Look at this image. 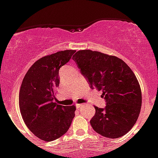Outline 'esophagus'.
<instances>
[{"mask_svg":"<svg viewBox=\"0 0 158 158\" xmlns=\"http://www.w3.org/2000/svg\"><path fill=\"white\" fill-rule=\"evenodd\" d=\"M82 106H83V104H76V105H75V106H76V108H77V109H79V108H80Z\"/></svg>","mask_w":158,"mask_h":158,"instance_id":"obj_1","label":"esophagus"}]
</instances>
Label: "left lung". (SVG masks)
Instances as JSON below:
<instances>
[{
    "mask_svg": "<svg viewBox=\"0 0 158 158\" xmlns=\"http://www.w3.org/2000/svg\"><path fill=\"white\" fill-rule=\"evenodd\" d=\"M73 60L91 89L102 90L106 105L95 108L90 123L95 132L108 138L128 133L142 106V91L136 76L123 60L91 50L78 51Z\"/></svg>",
    "mask_w": 158,
    "mask_h": 158,
    "instance_id": "1",
    "label": "left lung"
}]
</instances>
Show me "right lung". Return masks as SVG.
Wrapping results in <instances>:
<instances>
[{
	"label": "right lung",
	"mask_w": 158,
	"mask_h": 158,
	"mask_svg": "<svg viewBox=\"0 0 158 158\" xmlns=\"http://www.w3.org/2000/svg\"><path fill=\"white\" fill-rule=\"evenodd\" d=\"M75 50H65L42 57L29 68L19 94L20 114L26 126L37 138L51 142L63 136L75 117V106L54 102L59 87V70L69 62Z\"/></svg>",
	"instance_id": "1"
}]
</instances>
